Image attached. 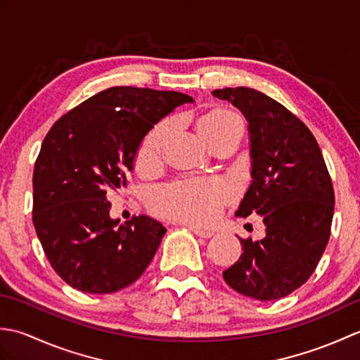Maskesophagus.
<instances>
[{
	"label": "esophagus",
	"instance_id": "1",
	"mask_svg": "<svg viewBox=\"0 0 360 360\" xmlns=\"http://www.w3.org/2000/svg\"><path fill=\"white\" fill-rule=\"evenodd\" d=\"M190 231H192L193 233H196L198 236H201V238H210V236H213V232H210V231H204V229L190 227Z\"/></svg>",
	"mask_w": 360,
	"mask_h": 360
}]
</instances>
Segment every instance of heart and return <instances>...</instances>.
Masks as SVG:
<instances>
[{
	"instance_id": "obj_1",
	"label": "heart",
	"mask_w": 360,
	"mask_h": 360,
	"mask_svg": "<svg viewBox=\"0 0 360 360\" xmlns=\"http://www.w3.org/2000/svg\"><path fill=\"white\" fill-rule=\"evenodd\" d=\"M201 129L212 142L218 136L233 129H243V119L231 108H213L201 117ZM173 128V120L165 119L153 127L141 141L136 151V167L150 172L158 165L162 147ZM232 187L226 181L209 178H186L158 188L151 196V205L162 217L190 224H209L215 219L229 198Z\"/></svg>"
}]
</instances>
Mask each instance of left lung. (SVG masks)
<instances>
[{"label": "left lung", "mask_w": 360, "mask_h": 360, "mask_svg": "<svg viewBox=\"0 0 360 360\" xmlns=\"http://www.w3.org/2000/svg\"><path fill=\"white\" fill-rule=\"evenodd\" d=\"M246 116L252 184L236 215L263 217L266 236L243 240V254L223 272L236 292L269 302L308 281L331 235L334 188L311 129L269 96L252 88L215 89Z\"/></svg>", "instance_id": "left-lung-1"}]
</instances>
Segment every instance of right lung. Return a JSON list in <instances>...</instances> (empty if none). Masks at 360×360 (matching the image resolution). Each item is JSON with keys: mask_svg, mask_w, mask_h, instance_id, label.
<instances>
[{"mask_svg": "<svg viewBox=\"0 0 360 360\" xmlns=\"http://www.w3.org/2000/svg\"><path fill=\"white\" fill-rule=\"evenodd\" d=\"M193 98L178 91L114 86L60 117L34 167L32 223L52 269L88 294H111L147 269L167 229L150 217L110 218L106 193L128 184L153 125Z\"/></svg>", "mask_w": 360, "mask_h": 360, "instance_id": "1", "label": "right lung"}]
</instances>
